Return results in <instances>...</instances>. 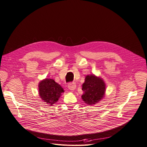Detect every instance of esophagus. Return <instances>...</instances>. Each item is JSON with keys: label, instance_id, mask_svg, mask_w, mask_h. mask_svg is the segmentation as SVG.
<instances>
[{"label": "esophagus", "instance_id": "34e87169", "mask_svg": "<svg viewBox=\"0 0 147 147\" xmlns=\"http://www.w3.org/2000/svg\"><path fill=\"white\" fill-rule=\"evenodd\" d=\"M67 87L70 90L74 91L76 87V85L75 83H74V82H71V83H69Z\"/></svg>", "mask_w": 147, "mask_h": 147}]
</instances>
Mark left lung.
Segmentation results:
<instances>
[{"mask_svg": "<svg viewBox=\"0 0 147 147\" xmlns=\"http://www.w3.org/2000/svg\"><path fill=\"white\" fill-rule=\"evenodd\" d=\"M82 99L88 105H94L104 98L106 84L100 77L94 74L87 75L82 84Z\"/></svg>", "mask_w": 147, "mask_h": 147, "instance_id": "8db88e82", "label": "left lung"}]
</instances>
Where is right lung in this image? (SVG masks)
<instances>
[{"label": "right lung", "instance_id": "add662e5", "mask_svg": "<svg viewBox=\"0 0 147 147\" xmlns=\"http://www.w3.org/2000/svg\"><path fill=\"white\" fill-rule=\"evenodd\" d=\"M39 96L49 106H52L64 92L63 88L52 79L46 78L38 84Z\"/></svg>", "mask_w": 147, "mask_h": 147}]
</instances>
